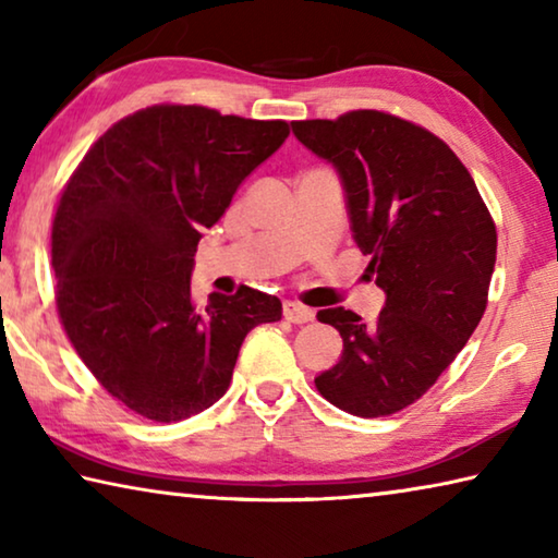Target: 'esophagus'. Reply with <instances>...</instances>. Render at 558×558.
<instances>
[{"label":"esophagus","instance_id":"1","mask_svg":"<svg viewBox=\"0 0 558 558\" xmlns=\"http://www.w3.org/2000/svg\"><path fill=\"white\" fill-rule=\"evenodd\" d=\"M282 315H286V319L292 325H305V323H310V319H315V310L300 305V302H286Z\"/></svg>","mask_w":558,"mask_h":558}]
</instances>
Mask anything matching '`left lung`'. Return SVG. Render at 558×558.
<instances>
[{
  "label": "left lung",
  "mask_w": 558,
  "mask_h": 558,
  "mask_svg": "<svg viewBox=\"0 0 558 558\" xmlns=\"http://www.w3.org/2000/svg\"><path fill=\"white\" fill-rule=\"evenodd\" d=\"M292 132L337 169L366 270L386 292L376 323L319 310L342 359L315 379L325 399L379 418L418 401L460 354L487 307L497 231L475 179L426 128L381 110L298 120Z\"/></svg>",
  "instance_id": "8db88e82"
}]
</instances>
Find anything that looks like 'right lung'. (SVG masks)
<instances>
[{
    "instance_id": "right-lung-1",
    "label": "right lung",
    "mask_w": 558,
    "mask_h": 558,
    "mask_svg": "<svg viewBox=\"0 0 558 558\" xmlns=\"http://www.w3.org/2000/svg\"><path fill=\"white\" fill-rule=\"evenodd\" d=\"M290 135L286 120L153 106L116 122L63 186L51 231L56 307L90 374L157 423L229 389L245 335L278 323L276 295L192 298L196 243Z\"/></svg>"
}]
</instances>
